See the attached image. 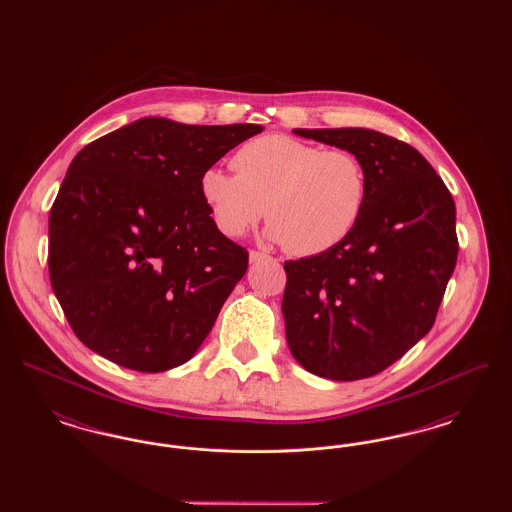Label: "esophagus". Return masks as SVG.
I'll return each instance as SVG.
<instances>
[{"label": "esophagus", "mask_w": 512, "mask_h": 512, "mask_svg": "<svg viewBox=\"0 0 512 512\" xmlns=\"http://www.w3.org/2000/svg\"><path fill=\"white\" fill-rule=\"evenodd\" d=\"M267 259H272V257L267 255L265 251H257V249H251V251H249V261H251V263H259V261H267Z\"/></svg>", "instance_id": "34e87169"}]
</instances>
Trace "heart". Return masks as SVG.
I'll return each mask as SVG.
<instances>
[{"instance_id": "obj_1", "label": "heart", "mask_w": 512, "mask_h": 512, "mask_svg": "<svg viewBox=\"0 0 512 512\" xmlns=\"http://www.w3.org/2000/svg\"><path fill=\"white\" fill-rule=\"evenodd\" d=\"M232 163L236 172L209 167L199 178L224 236H242L267 213L268 238L311 257L340 245L363 217L365 165L349 149L267 134L240 147Z\"/></svg>"}]
</instances>
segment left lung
<instances>
[{
  "label": "left lung",
  "instance_id": "left-lung-1",
  "mask_svg": "<svg viewBox=\"0 0 512 512\" xmlns=\"http://www.w3.org/2000/svg\"><path fill=\"white\" fill-rule=\"evenodd\" d=\"M353 151L368 197L334 249L286 261L282 313L295 361L330 380L370 378L424 338L457 265L455 201L413 146L366 128H295Z\"/></svg>",
  "mask_w": 512,
  "mask_h": 512
}]
</instances>
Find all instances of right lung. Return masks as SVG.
I'll list each match as a JSON object with an SVG mask.
<instances>
[{
  "label": "right lung",
  "instance_id": "add662e5",
  "mask_svg": "<svg viewBox=\"0 0 512 512\" xmlns=\"http://www.w3.org/2000/svg\"><path fill=\"white\" fill-rule=\"evenodd\" d=\"M261 130L146 117L78 151L49 213L48 267L86 347L138 372L194 357L249 263L199 178Z\"/></svg>",
  "mask_w": 512,
  "mask_h": 512
}]
</instances>
